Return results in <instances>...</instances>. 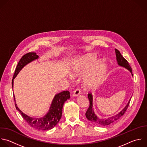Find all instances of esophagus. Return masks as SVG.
<instances>
[{"instance_id": "1", "label": "esophagus", "mask_w": 147, "mask_h": 147, "mask_svg": "<svg viewBox=\"0 0 147 147\" xmlns=\"http://www.w3.org/2000/svg\"><path fill=\"white\" fill-rule=\"evenodd\" d=\"M81 93V90L80 89H76L73 93V96L76 97L78 96Z\"/></svg>"}]
</instances>
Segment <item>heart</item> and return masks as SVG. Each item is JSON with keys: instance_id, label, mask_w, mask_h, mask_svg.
Segmentation results:
<instances>
[{"instance_id": "obj_1", "label": "heart", "mask_w": 147, "mask_h": 147, "mask_svg": "<svg viewBox=\"0 0 147 147\" xmlns=\"http://www.w3.org/2000/svg\"><path fill=\"white\" fill-rule=\"evenodd\" d=\"M96 62V59L87 56L76 61L72 67L74 76H79L86 70L92 66ZM107 70V66L105 62L97 64L84 79V85L86 88H94L98 86L104 78Z\"/></svg>"}]
</instances>
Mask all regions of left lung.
I'll list each match as a JSON object with an SVG mask.
<instances>
[{"label": "left lung", "mask_w": 147, "mask_h": 147, "mask_svg": "<svg viewBox=\"0 0 147 147\" xmlns=\"http://www.w3.org/2000/svg\"><path fill=\"white\" fill-rule=\"evenodd\" d=\"M115 54H116V57H117V61L118 62V64L119 66L123 67L126 69H127L128 70L130 71L131 73V75L133 76L132 71H131V68L130 66L129 65L128 62L123 57V56L121 55L120 52L117 50V49H115ZM88 97L89 101V108L88 109L85 115L86 118L90 121L92 123L96 125H98V126H106L107 125H109L110 124L117 121L118 119H119L126 112L127 107H129V103L130 99L129 100L128 103L127 105L125 107V108L118 114L117 115L111 117L107 119H101L99 118L98 117H97L94 113L93 111V96L91 93H89L88 94Z\"/></svg>", "instance_id": "obj_1"}]
</instances>
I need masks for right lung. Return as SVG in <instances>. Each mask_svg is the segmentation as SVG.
I'll use <instances>...</instances> for the list:
<instances>
[{
  "mask_svg": "<svg viewBox=\"0 0 147 147\" xmlns=\"http://www.w3.org/2000/svg\"><path fill=\"white\" fill-rule=\"evenodd\" d=\"M38 56L36 53H29L25 54L20 60L12 80V87L13 88L14 79L17 76L21 70L28 63L38 59ZM70 92L68 90H65L57 94L53 100L50 110L47 114L41 118H32L24 114L17 107L16 103L15 96V106L16 109L20 113L23 118L32 127L41 130H48L53 129L60 121L62 117V109L65 102L70 98Z\"/></svg>",
  "mask_w": 147,
  "mask_h": 147,
  "instance_id": "add662e5",
  "label": "right lung"
}]
</instances>
